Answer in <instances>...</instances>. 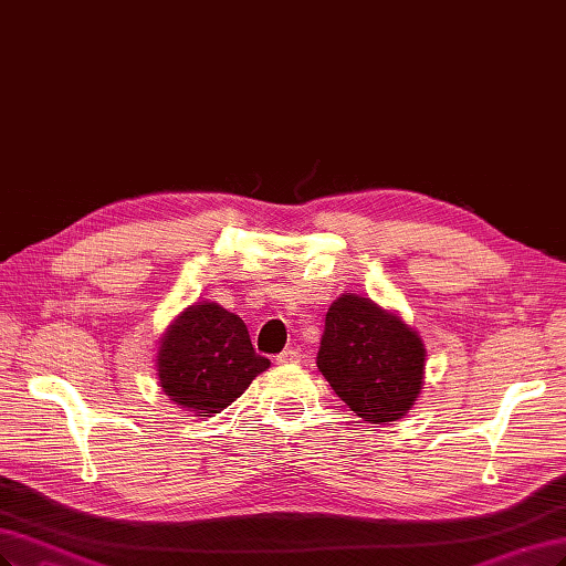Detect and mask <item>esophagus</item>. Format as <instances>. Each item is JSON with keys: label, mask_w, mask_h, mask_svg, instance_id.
Here are the masks:
<instances>
[{"label": "esophagus", "mask_w": 566, "mask_h": 566, "mask_svg": "<svg viewBox=\"0 0 566 566\" xmlns=\"http://www.w3.org/2000/svg\"><path fill=\"white\" fill-rule=\"evenodd\" d=\"M302 360V350L297 348V346H290V348H285L283 354H279L276 356V363L279 365H287V363H300Z\"/></svg>", "instance_id": "esophagus-1"}]
</instances>
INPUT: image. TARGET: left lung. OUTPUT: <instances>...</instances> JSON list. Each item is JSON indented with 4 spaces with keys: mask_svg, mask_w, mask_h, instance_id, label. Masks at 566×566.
Instances as JSON below:
<instances>
[{
    "mask_svg": "<svg viewBox=\"0 0 566 566\" xmlns=\"http://www.w3.org/2000/svg\"><path fill=\"white\" fill-rule=\"evenodd\" d=\"M316 365L363 421L388 423L419 398L426 348L398 314L346 292L327 308Z\"/></svg>",
    "mask_w": 566,
    "mask_h": 566,
    "instance_id": "1",
    "label": "left lung"
}]
</instances>
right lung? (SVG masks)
Segmentation results:
<instances>
[{
	"mask_svg": "<svg viewBox=\"0 0 566 566\" xmlns=\"http://www.w3.org/2000/svg\"><path fill=\"white\" fill-rule=\"evenodd\" d=\"M255 354L245 323L216 302H199L175 318L159 344L164 394L193 417H212L237 400L269 367Z\"/></svg>",
	"mask_w": 566,
	"mask_h": 566,
	"instance_id": "add662e5",
	"label": "right lung"
}]
</instances>
